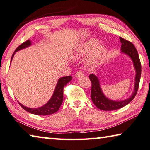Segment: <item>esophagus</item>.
Wrapping results in <instances>:
<instances>
[{"label":"esophagus","instance_id":"34e87169","mask_svg":"<svg viewBox=\"0 0 150 150\" xmlns=\"http://www.w3.org/2000/svg\"><path fill=\"white\" fill-rule=\"evenodd\" d=\"M83 75H84V73H83V72L82 71H78L77 73H75V77H77V78H79V77H82V76H83Z\"/></svg>","mask_w":150,"mask_h":150}]
</instances>
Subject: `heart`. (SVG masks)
<instances>
[{
  "instance_id": "1",
  "label": "heart",
  "mask_w": 150,
  "mask_h": 150,
  "mask_svg": "<svg viewBox=\"0 0 150 150\" xmlns=\"http://www.w3.org/2000/svg\"><path fill=\"white\" fill-rule=\"evenodd\" d=\"M98 44V40L95 39L88 40L87 41L84 42L83 44L81 45L78 48L77 53H76V55L77 57L86 56L91 53L96 47V48L95 49L93 53L91 60H90L91 64H95L101 57L105 51V47L103 45H97Z\"/></svg>"
}]
</instances>
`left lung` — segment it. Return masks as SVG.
<instances>
[{"label": "left lung", "mask_w": 150, "mask_h": 150, "mask_svg": "<svg viewBox=\"0 0 150 150\" xmlns=\"http://www.w3.org/2000/svg\"><path fill=\"white\" fill-rule=\"evenodd\" d=\"M120 39L121 43H122V47H121L122 53L127 54L132 59L135 69V72H136V75H135V77L134 90L132 95L129 98L125 99L122 101L111 100V99H108L103 94L101 90L98 77L94 74H90L89 79L91 80L92 84L91 97L93 103L95 104V105L97 108L103 111L115 110V109H120L127 105L136 96L137 89H138L139 87L140 77H141L142 67L138 53H137V50L132 42L128 41L122 37H120Z\"/></svg>", "instance_id": "1"}]
</instances>
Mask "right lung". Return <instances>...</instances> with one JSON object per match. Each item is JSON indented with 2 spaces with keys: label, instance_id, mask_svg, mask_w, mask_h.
I'll use <instances>...</instances> for the list:
<instances>
[{
  "label": "right lung",
  "instance_id": "add662e5",
  "mask_svg": "<svg viewBox=\"0 0 150 150\" xmlns=\"http://www.w3.org/2000/svg\"><path fill=\"white\" fill-rule=\"evenodd\" d=\"M31 45V41L30 40H27V41L24 42L23 43L20 45L16 50L14 52L11 57V61L13 59L14 55L16 51H19L23 49L27 48V47H29ZM72 79V77L71 76H67V77H63L59 78L57 83L55 89H54L53 96L49 99V101L47 102L46 104L42 105L40 108H27V107L23 105L22 104L18 102L20 105L25 109V111H28L32 114H35V115H51V114L54 113L57 111L60 107L62 104V102L63 100V88L65 85L68 83L69 82L71 81Z\"/></svg>",
  "mask_w": 150,
  "mask_h": 150
}]
</instances>
